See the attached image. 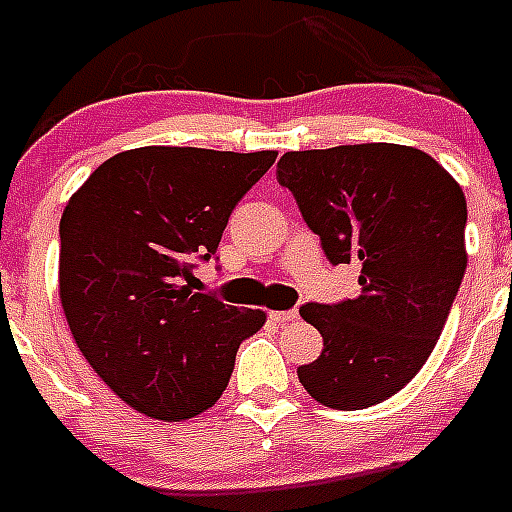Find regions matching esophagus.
I'll return each mask as SVG.
<instances>
[{
  "label": "esophagus",
  "mask_w": 512,
  "mask_h": 512,
  "mask_svg": "<svg viewBox=\"0 0 512 512\" xmlns=\"http://www.w3.org/2000/svg\"><path fill=\"white\" fill-rule=\"evenodd\" d=\"M298 317L296 309H288V312H269V320L277 322V325H285V322H293Z\"/></svg>",
  "instance_id": "obj_1"
}]
</instances>
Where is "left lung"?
<instances>
[{
	"mask_svg": "<svg viewBox=\"0 0 512 512\" xmlns=\"http://www.w3.org/2000/svg\"><path fill=\"white\" fill-rule=\"evenodd\" d=\"M277 179L330 264H359V296L298 312L322 354L298 380L325 407L365 410L402 391L431 357L463 282V187L418 147L367 142L293 150Z\"/></svg>",
	"mask_w": 512,
	"mask_h": 512,
	"instance_id": "1",
	"label": "left lung"
}]
</instances>
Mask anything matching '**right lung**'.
Instances as JSON below:
<instances>
[{"label": "right lung", "mask_w": 512, "mask_h": 512, "mask_svg": "<svg viewBox=\"0 0 512 512\" xmlns=\"http://www.w3.org/2000/svg\"><path fill=\"white\" fill-rule=\"evenodd\" d=\"M275 150L137 147L97 166L60 219V301L73 341L129 407L195 418L219 402L267 314L195 293L237 200Z\"/></svg>", "instance_id": "right-lung-1"}]
</instances>
